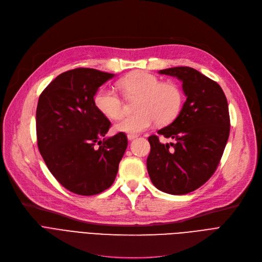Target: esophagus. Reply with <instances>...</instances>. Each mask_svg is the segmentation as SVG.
Wrapping results in <instances>:
<instances>
[{
  "label": "esophagus",
  "mask_w": 262,
  "mask_h": 262,
  "mask_svg": "<svg viewBox=\"0 0 262 262\" xmlns=\"http://www.w3.org/2000/svg\"><path fill=\"white\" fill-rule=\"evenodd\" d=\"M138 137V135H135V134H128L127 135V139L128 140H134L135 138H137Z\"/></svg>",
  "instance_id": "esophagus-1"
}]
</instances>
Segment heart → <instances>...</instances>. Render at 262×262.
I'll return each mask as SVG.
<instances>
[{"mask_svg":"<svg viewBox=\"0 0 262 262\" xmlns=\"http://www.w3.org/2000/svg\"><path fill=\"white\" fill-rule=\"evenodd\" d=\"M126 99L138 98L136 110L117 123L116 129L122 133L138 134L146 130L157 121L158 124L171 123L180 114L184 103V92L174 81H161L145 71H135L117 82ZM95 108L108 119L118 120L124 115V102L114 90L102 87L93 96Z\"/></svg>","mask_w":262,"mask_h":262,"instance_id":"obj_1","label":"heart"}]
</instances>
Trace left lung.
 <instances>
[{
  "label": "left lung",
  "mask_w": 262,
  "mask_h": 262,
  "mask_svg": "<svg viewBox=\"0 0 262 262\" xmlns=\"http://www.w3.org/2000/svg\"><path fill=\"white\" fill-rule=\"evenodd\" d=\"M159 73L180 78L187 100L170 125L157 132L173 143L163 145L158 135L148 137L147 172L160 191L187 194L209 180L222 158L230 130L228 104L217 82L193 68L175 67Z\"/></svg>",
  "instance_id": "obj_1"
}]
</instances>
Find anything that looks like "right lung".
Returning <instances> with one entry per match:
<instances>
[{
  "label": "right lung",
  "instance_id": "add662e5",
  "mask_svg": "<svg viewBox=\"0 0 262 262\" xmlns=\"http://www.w3.org/2000/svg\"><path fill=\"white\" fill-rule=\"evenodd\" d=\"M114 74L90 68L61 73L41 92L36 110L39 152L67 190L95 195L115 182L127 137L103 139L112 126L93 103L96 90Z\"/></svg>",
  "mask_w": 262,
  "mask_h": 262
}]
</instances>
